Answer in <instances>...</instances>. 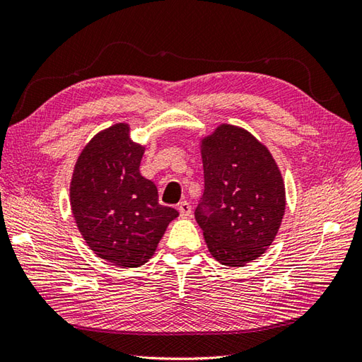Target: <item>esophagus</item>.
I'll return each instance as SVG.
<instances>
[{
    "label": "esophagus",
    "instance_id": "obj_1",
    "mask_svg": "<svg viewBox=\"0 0 362 362\" xmlns=\"http://www.w3.org/2000/svg\"><path fill=\"white\" fill-rule=\"evenodd\" d=\"M177 210H179L180 216H189V214H191V205L187 201H182L179 205H177Z\"/></svg>",
    "mask_w": 362,
    "mask_h": 362
}]
</instances>
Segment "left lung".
I'll use <instances>...</instances> for the list:
<instances>
[{"label":"left lung","mask_w":362,"mask_h":362,"mask_svg":"<svg viewBox=\"0 0 362 362\" xmlns=\"http://www.w3.org/2000/svg\"><path fill=\"white\" fill-rule=\"evenodd\" d=\"M205 189L194 211L221 264L244 266L279 232L286 196L271 152L241 127L222 124L202 140Z\"/></svg>","instance_id":"1"}]
</instances>
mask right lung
Instances as JSON below:
<instances>
[{
  "label": "right lung",
  "instance_id": "1",
  "mask_svg": "<svg viewBox=\"0 0 362 362\" xmlns=\"http://www.w3.org/2000/svg\"><path fill=\"white\" fill-rule=\"evenodd\" d=\"M124 122L91 138L76 161L70 197L88 247L115 266L148 261L179 211L158 204L156 183L140 174L144 148Z\"/></svg>",
  "mask_w": 362,
  "mask_h": 362
}]
</instances>
